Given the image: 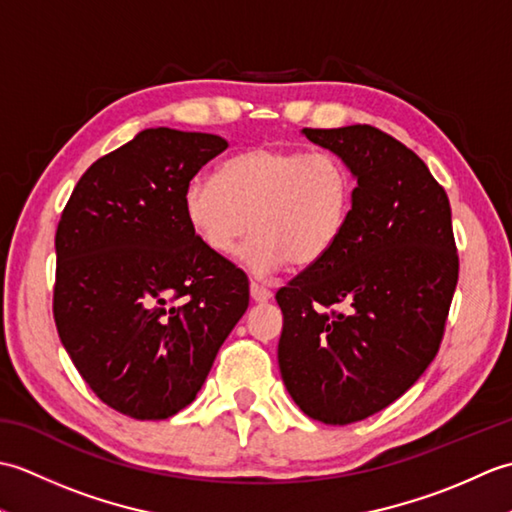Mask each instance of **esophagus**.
<instances>
[{"label":"esophagus","instance_id":"obj_1","mask_svg":"<svg viewBox=\"0 0 512 512\" xmlns=\"http://www.w3.org/2000/svg\"><path fill=\"white\" fill-rule=\"evenodd\" d=\"M250 297H253V301H257V303H266L273 299V290L266 286H259L253 281V284H250Z\"/></svg>","mask_w":512,"mask_h":512}]
</instances>
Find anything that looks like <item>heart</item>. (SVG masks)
Here are the masks:
<instances>
[{"label": "heart", "instance_id": "b5f03b06", "mask_svg": "<svg viewBox=\"0 0 512 512\" xmlns=\"http://www.w3.org/2000/svg\"><path fill=\"white\" fill-rule=\"evenodd\" d=\"M182 202L193 233L215 255H231L253 228L242 262L266 277L332 253L350 220L354 178L328 151L262 145L226 158L215 180H191Z\"/></svg>", "mask_w": 512, "mask_h": 512}]
</instances>
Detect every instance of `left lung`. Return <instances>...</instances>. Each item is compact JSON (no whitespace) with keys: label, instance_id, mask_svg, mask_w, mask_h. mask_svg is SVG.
<instances>
[{"label":"left lung","instance_id":"8db88e82","mask_svg":"<svg viewBox=\"0 0 512 512\" xmlns=\"http://www.w3.org/2000/svg\"><path fill=\"white\" fill-rule=\"evenodd\" d=\"M356 178L339 244L277 292L281 378L299 409L350 424L398 400L436 358L458 286L449 198L372 125L301 129Z\"/></svg>","mask_w":512,"mask_h":512}]
</instances>
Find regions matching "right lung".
I'll use <instances>...</instances> for the list:
<instances>
[{"mask_svg":"<svg viewBox=\"0 0 512 512\" xmlns=\"http://www.w3.org/2000/svg\"><path fill=\"white\" fill-rule=\"evenodd\" d=\"M228 147L156 127L83 173L54 237V323L85 383L136 420H165L202 389L248 308V277L211 253L184 189Z\"/></svg>","mask_w":512,"mask_h":512,"instance_id":"add662e5","label":"right lung"}]
</instances>
